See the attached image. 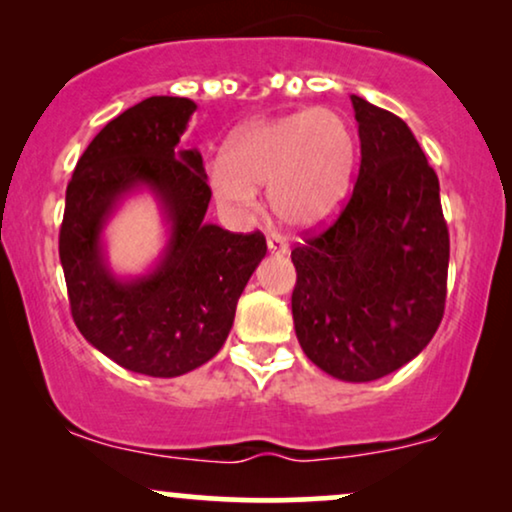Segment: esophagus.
I'll list each match as a JSON object with an SVG mask.
<instances>
[{
    "mask_svg": "<svg viewBox=\"0 0 512 512\" xmlns=\"http://www.w3.org/2000/svg\"><path fill=\"white\" fill-rule=\"evenodd\" d=\"M268 251L272 256H284V254H289V244H286L284 237L270 235L268 237Z\"/></svg>",
    "mask_w": 512,
    "mask_h": 512,
    "instance_id": "obj_1",
    "label": "esophagus"
}]
</instances>
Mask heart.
<instances>
[{
	"mask_svg": "<svg viewBox=\"0 0 512 512\" xmlns=\"http://www.w3.org/2000/svg\"><path fill=\"white\" fill-rule=\"evenodd\" d=\"M354 165L352 128L338 111L314 107L244 123L230 137L226 158L209 167V184L237 214L256 207V188H268L277 219L307 230L340 212Z\"/></svg>",
	"mask_w": 512,
	"mask_h": 512,
	"instance_id": "1",
	"label": "heart"
}]
</instances>
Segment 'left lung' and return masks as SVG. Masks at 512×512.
Instances as JSON below:
<instances>
[{
  "label": "left lung",
  "mask_w": 512,
  "mask_h": 512,
  "mask_svg": "<svg viewBox=\"0 0 512 512\" xmlns=\"http://www.w3.org/2000/svg\"><path fill=\"white\" fill-rule=\"evenodd\" d=\"M361 167L324 233L291 251L293 326L314 366L373 382L415 359L445 312L450 233L440 186L408 125L352 95Z\"/></svg>",
  "instance_id": "obj_1"
}]
</instances>
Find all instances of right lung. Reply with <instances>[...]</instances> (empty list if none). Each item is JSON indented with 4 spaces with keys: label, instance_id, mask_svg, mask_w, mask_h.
I'll list each match as a JSON object with an SVG mask.
<instances>
[{
    "label": "right lung",
    "instance_id": "add662e5",
    "mask_svg": "<svg viewBox=\"0 0 512 512\" xmlns=\"http://www.w3.org/2000/svg\"><path fill=\"white\" fill-rule=\"evenodd\" d=\"M198 104L156 95L97 132L67 186L60 263L74 324L95 349L139 375L177 377L219 352L268 244L205 221L212 191L198 149L179 139ZM157 195L171 237L139 278H116L101 233L130 192Z\"/></svg>",
    "mask_w": 512,
    "mask_h": 512
}]
</instances>
